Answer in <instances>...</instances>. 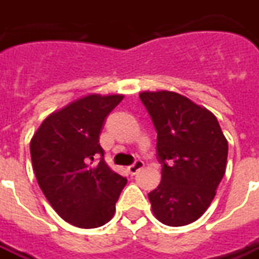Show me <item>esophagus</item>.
<instances>
[{"label": "esophagus", "instance_id": "obj_1", "mask_svg": "<svg viewBox=\"0 0 259 259\" xmlns=\"http://www.w3.org/2000/svg\"><path fill=\"white\" fill-rule=\"evenodd\" d=\"M143 166H144V162H143L141 159H137V161H136V162L133 163V165H130V166H127V172H129V174L132 175V176H133V175L137 174V172H139L140 169H143Z\"/></svg>", "mask_w": 259, "mask_h": 259}]
</instances>
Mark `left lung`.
I'll return each mask as SVG.
<instances>
[{
    "label": "left lung",
    "instance_id": "8db88e82",
    "mask_svg": "<svg viewBox=\"0 0 259 259\" xmlns=\"http://www.w3.org/2000/svg\"><path fill=\"white\" fill-rule=\"evenodd\" d=\"M140 100L157 130L162 180L148 194L168 226H185L206 211L228 161V140L215 115L174 91H144Z\"/></svg>",
    "mask_w": 259,
    "mask_h": 259
}]
</instances>
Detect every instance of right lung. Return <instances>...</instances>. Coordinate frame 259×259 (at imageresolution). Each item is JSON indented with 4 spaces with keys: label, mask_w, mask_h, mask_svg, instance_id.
Here are the masks:
<instances>
[{
    "label": "right lung",
    "mask_w": 259,
    "mask_h": 259,
    "mask_svg": "<svg viewBox=\"0 0 259 259\" xmlns=\"http://www.w3.org/2000/svg\"><path fill=\"white\" fill-rule=\"evenodd\" d=\"M122 100L120 94L81 97L44 119L30 141L40 189L59 217L77 228L109 222L127 183L108 166L100 146L105 118Z\"/></svg>",
    "instance_id": "add662e5"
}]
</instances>
